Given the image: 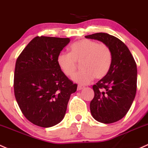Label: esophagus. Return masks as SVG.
<instances>
[{"instance_id":"34e87169","label":"esophagus","mask_w":148,"mask_h":148,"mask_svg":"<svg viewBox=\"0 0 148 148\" xmlns=\"http://www.w3.org/2000/svg\"><path fill=\"white\" fill-rule=\"evenodd\" d=\"M84 88V86H81V85H78V86H77V90H78V91H80V90L83 89Z\"/></svg>"}]
</instances>
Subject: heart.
Wrapping results in <instances>:
<instances>
[{"label":"heart","instance_id":"obj_1","mask_svg":"<svg viewBox=\"0 0 148 148\" xmlns=\"http://www.w3.org/2000/svg\"><path fill=\"white\" fill-rule=\"evenodd\" d=\"M57 64L62 72L72 77L80 63L81 71L73 80L80 84H87L94 77L103 78L108 74L113 62L110 47L104 43L84 39L76 42L69 47V53L61 52L57 56Z\"/></svg>","mask_w":148,"mask_h":148}]
</instances>
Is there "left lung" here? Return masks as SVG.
<instances>
[{
    "label": "left lung",
    "mask_w": 148,
    "mask_h": 148,
    "mask_svg": "<svg viewBox=\"0 0 148 148\" xmlns=\"http://www.w3.org/2000/svg\"><path fill=\"white\" fill-rule=\"evenodd\" d=\"M110 47L111 67L106 76L93 86L94 97L90 110L95 120L112 123L124 117L130 109L137 90V66L127 47L117 37L99 32L85 36Z\"/></svg>",
    "instance_id": "8db88e82"
}]
</instances>
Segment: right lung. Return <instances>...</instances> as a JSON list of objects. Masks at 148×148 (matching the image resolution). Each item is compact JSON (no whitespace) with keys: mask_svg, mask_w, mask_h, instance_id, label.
Segmentation results:
<instances>
[{"mask_svg":"<svg viewBox=\"0 0 148 148\" xmlns=\"http://www.w3.org/2000/svg\"><path fill=\"white\" fill-rule=\"evenodd\" d=\"M69 38L35 37L16 60L14 93L22 113L37 126L49 127L62 121L74 84L60 69L57 56Z\"/></svg>","mask_w":148,"mask_h":148,"instance_id":"right-lung-1","label":"right lung"}]
</instances>
